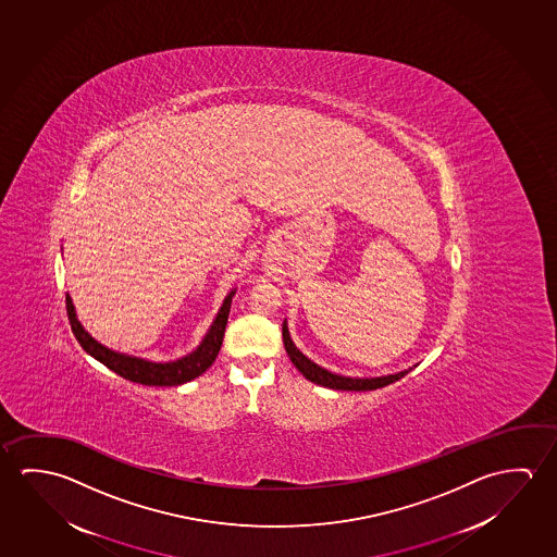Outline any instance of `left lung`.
Returning a JSON list of instances; mask_svg holds the SVG:
<instances>
[{"mask_svg": "<svg viewBox=\"0 0 557 557\" xmlns=\"http://www.w3.org/2000/svg\"><path fill=\"white\" fill-rule=\"evenodd\" d=\"M283 346L287 356L292 359L293 366L299 369V373L309 379L310 383L326 386V388H334V391H376L383 388L386 384L396 383L400 381L401 376L410 373V369L400 371V373L384 374V376H371V379H357V376H344V374L330 373L324 367L317 366L314 361H310L309 357L302 356L299 347L293 344L292 336H289V329H287V320H283L282 326Z\"/></svg>", "mask_w": 557, "mask_h": 557, "instance_id": "obj_1", "label": "left lung"}]
</instances>
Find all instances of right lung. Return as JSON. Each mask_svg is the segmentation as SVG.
I'll use <instances>...</instances> for the list:
<instances>
[{
	"mask_svg": "<svg viewBox=\"0 0 557 557\" xmlns=\"http://www.w3.org/2000/svg\"><path fill=\"white\" fill-rule=\"evenodd\" d=\"M233 295H235V289L225 297L218 317L213 320L206 337L201 339L200 346L196 347L188 356L181 357L176 361H169V363L147 361L141 357L126 356V354H120V351L102 346L87 330L83 329L82 322L75 314L74 301L70 295H65V309H67V319L72 324L75 339L82 344L83 349L89 356L101 361L102 366L109 367L110 371L128 379L132 383L146 384V386H178V384L188 383L191 379L206 373L211 363L215 361L221 344H223V336H225Z\"/></svg>",
	"mask_w": 557,
	"mask_h": 557,
	"instance_id": "1",
	"label": "right lung"
}]
</instances>
